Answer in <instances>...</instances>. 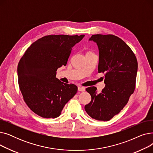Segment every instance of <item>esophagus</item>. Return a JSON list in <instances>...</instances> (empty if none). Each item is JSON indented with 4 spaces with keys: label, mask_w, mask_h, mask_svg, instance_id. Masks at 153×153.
I'll list each match as a JSON object with an SVG mask.
<instances>
[{
    "label": "esophagus",
    "mask_w": 153,
    "mask_h": 153,
    "mask_svg": "<svg viewBox=\"0 0 153 153\" xmlns=\"http://www.w3.org/2000/svg\"><path fill=\"white\" fill-rule=\"evenodd\" d=\"M85 90V88L84 87H81V86H79L78 87V91H81V92H84Z\"/></svg>",
    "instance_id": "obj_1"
}]
</instances>
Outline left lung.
<instances>
[{"label":"left lung","instance_id":"left-lung-1","mask_svg":"<svg viewBox=\"0 0 153 153\" xmlns=\"http://www.w3.org/2000/svg\"><path fill=\"white\" fill-rule=\"evenodd\" d=\"M89 40L98 45V72L104 73L105 87L98 93L96 87H87L91 102L85 110L91 117L108 121L126 105L136 87L138 61L125 42L114 35H93Z\"/></svg>","mask_w":153,"mask_h":153}]
</instances>
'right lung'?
Here are the masks:
<instances>
[{"label":"right lung","instance_id":"add662e5","mask_svg":"<svg viewBox=\"0 0 153 153\" xmlns=\"http://www.w3.org/2000/svg\"><path fill=\"white\" fill-rule=\"evenodd\" d=\"M80 36L50 35L32 43L20 59L18 82L24 101L36 115L55 118L66 103L77 92L73 84L56 78V71L66 66L72 48L84 38Z\"/></svg>","mask_w":153,"mask_h":153}]
</instances>
